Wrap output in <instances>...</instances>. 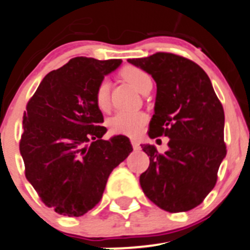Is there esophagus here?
<instances>
[{
  "label": "esophagus",
  "mask_w": 250,
  "mask_h": 250,
  "mask_svg": "<svg viewBox=\"0 0 250 250\" xmlns=\"http://www.w3.org/2000/svg\"><path fill=\"white\" fill-rule=\"evenodd\" d=\"M131 145H132L133 149H140L141 146H140V142H138L137 140H131Z\"/></svg>",
  "instance_id": "1"
}]
</instances>
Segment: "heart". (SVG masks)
Here are the masks:
<instances>
[{"label": "heart", "mask_w": 250, "mask_h": 250, "mask_svg": "<svg viewBox=\"0 0 250 250\" xmlns=\"http://www.w3.org/2000/svg\"><path fill=\"white\" fill-rule=\"evenodd\" d=\"M123 78L131 83L138 92L143 93L152 87V78L147 71L138 66L127 65L122 71ZM96 104L101 110H105L109 105V83L103 79L96 87ZM147 115L142 112H118L108 120L110 131L117 135L137 136L147 123Z\"/></svg>", "instance_id": "heart-1"}]
</instances>
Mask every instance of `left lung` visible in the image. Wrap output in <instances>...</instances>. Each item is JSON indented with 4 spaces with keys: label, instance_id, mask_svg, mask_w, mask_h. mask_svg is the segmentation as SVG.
Wrapping results in <instances>:
<instances>
[{
    "label": "left lung",
    "instance_id": "left-lung-1",
    "mask_svg": "<svg viewBox=\"0 0 250 250\" xmlns=\"http://www.w3.org/2000/svg\"><path fill=\"white\" fill-rule=\"evenodd\" d=\"M127 62L157 83L148 136L170 138L164 154L154 146L141 145L149 157V167L140 176L143 193L165 211H188L214 188L226 157L224 108L206 71L185 57L157 52Z\"/></svg>",
    "mask_w": 250,
    "mask_h": 250
}]
</instances>
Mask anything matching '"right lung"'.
Segmentation results:
<instances>
[{
	"label": "right lung",
	"instance_id": "1",
	"mask_svg": "<svg viewBox=\"0 0 250 250\" xmlns=\"http://www.w3.org/2000/svg\"><path fill=\"white\" fill-rule=\"evenodd\" d=\"M120 64L75 57L47 74L26 104L19 142L25 176L57 214L79 217L95 208L110 172L132 152L126 136L103 140L95 100L100 81Z\"/></svg>",
	"mask_w": 250,
	"mask_h": 250
}]
</instances>
